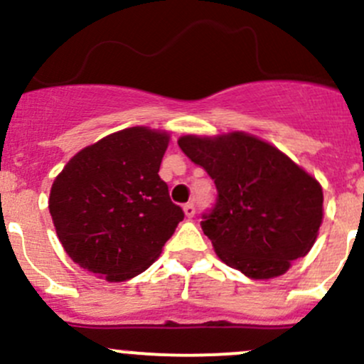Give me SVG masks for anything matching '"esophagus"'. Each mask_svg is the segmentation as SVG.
<instances>
[{
  "instance_id": "1",
  "label": "esophagus",
  "mask_w": 364,
  "mask_h": 364,
  "mask_svg": "<svg viewBox=\"0 0 364 364\" xmlns=\"http://www.w3.org/2000/svg\"><path fill=\"white\" fill-rule=\"evenodd\" d=\"M183 210H185L186 218H193V215H195V205L191 202L186 203V205L183 207Z\"/></svg>"
}]
</instances>
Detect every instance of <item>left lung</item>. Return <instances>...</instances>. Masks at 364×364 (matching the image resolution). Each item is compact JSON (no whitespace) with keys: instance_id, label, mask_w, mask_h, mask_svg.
<instances>
[{"instance_id":"8db88e82","label":"left lung","mask_w":364,"mask_h":364,"mask_svg":"<svg viewBox=\"0 0 364 364\" xmlns=\"http://www.w3.org/2000/svg\"><path fill=\"white\" fill-rule=\"evenodd\" d=\"M178 145L214 179L218 197L200 226L221 261L266 279L309 252L321 225L323 191L285 154L243 133L183 136Z\"/></svg>"}]
</instances>
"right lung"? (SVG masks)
Listing matches in <instances>:
<instances>
[{
  "label": "right lung",
  "instance_id": "obj_1",
  "mask_svg": "<svg viewBox=\"0 0 364 364\" xmlns=\"http://www.w3.org/2000/svg\"><path fill=\"white\" fill-rule=\"evenodd\" d=\"M169 136L129 127L67 162L50 193V214L69 257L124 282L143 273L183 221L159 176Z\"/></svg>",
  "mask_w": 364,
  "mask_h": 364
}]
</instances>
